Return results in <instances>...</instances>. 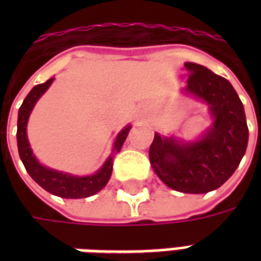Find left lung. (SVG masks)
<instances>
[{
    "label": "left lung",
    "mask_w": 261,
    "mask_h": 261,
    "mask_svg": "<svg viewBox=\"0 0 261 261\" xmlns=\"http://www.w3.org/2000/svg\"><path fill=\"white\" fill-rule=\"evenodd\" d=\"M189 78L185 91L207 102L213 127L200 141L179 144L155 134L149 161L159 179L176 192L208 193L233 175L246 152V116L229 81L196 63L185 64Z\"/></svg>",
    "instance_id": "left-lung-1"
}]
</instances>
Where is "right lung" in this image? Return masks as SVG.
<instances>
[{
	"instance_id": "right-lung-1",
	"label": "right lung",
	"mask_w": 261,
	"mask_h": 261,
	"mask_svg": "<svg viewBox=\"0 0 261 261\" xmlns=\"http://www.w3.org/2000/svg\"><path fill=\"white\" fill-rule=\"evenodd\" d=\"M54 78H50L44 84L36 85L32 89L25 100L19 108L18 113V131H16V138H18V151L22 162L25 165L28 173L31 175L33 180L37 185L47 190L51 194L63 197V198H85L96 194L99 190H102L106 186V183L112 176V169H113V158L106 161V164L103 165L102 169L97 173L92 176H84V177H76V176H69L67 173H61L57 170H51L48 168H44L39 164L36 158L33 156L28 137H26V124L28 119L31 114L32 109L37 102V99L42 96L44 92L47 91V88L51 85ZM130 131V125H127L124 130L120 131L117 136V140L114 142V151H120V148L123 145V142L127 138V134Z\"/></svg>"
}]
</instances>
